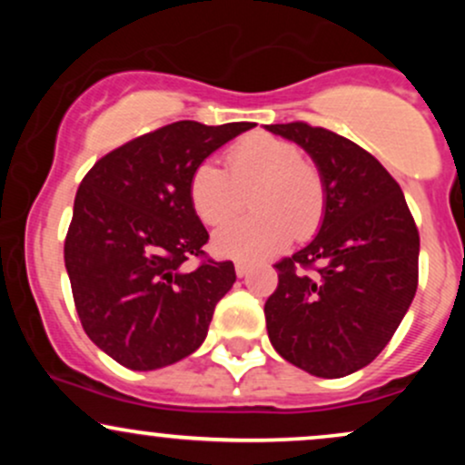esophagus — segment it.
<instances>
[{
	"instance_id": "esophagus-1",
	"label": "esophagus",
	"mask_w": 465,
	"mask_h": 465,
	"mask_svg": "<svg viewBox=\"0 0 465 465\" xmlns=\"http://www.w3.org/2000/svg\"><path fill=\"white\" fill-rule=\"evenodd\" d=\"M233 266H236V275L238 277H244L249 273V264L242 262V260H236V264H233Z\"/></svg>"
}]
</instances>
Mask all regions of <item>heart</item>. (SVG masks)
I'll list each match as a JSON object with an SVG mask.
<instances>
[{"instance_id": "b5f03b06", "label": "heart", "mask_w": 465, "mask_h": 465, "mask_svg": "<svg viewBox=\"0 0 465 465\" xmlns=\"http://www.w3.org/2000/svg\"><path fill=\"white\" fill-rule=\"evenodd\" d=\"M227 170L201 162L192 170L188 196L205 225L221 227L247 205L253 214L216 233L218 253L258 260L295 240H311L328 210V188L319 165L295 142L271 133H249L225 151Z\"/></svg>"}]
</instances>
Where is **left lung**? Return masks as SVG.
<instances>
[{"label": "left lung", "instance_id": "8db88e82", "mask_svg": "<svg viewBox=\"0 0 465 465\" xmlns=\"http://www.w3.org/2000/svg\"><path fill=\"white\" fill-rule=\"evenodd\" d=\"M323 173L328 210L308 247L275 262L264 303L277 354L319 378L359 371L385 350L418 291L420 233L398 181L348 137L308 122L266 126Z\"/></svg>", "mask_w": 465, "mask_h": 465}]
</instances>
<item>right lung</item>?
I'll return each mask as SVG.
<instances>
[{
    "label": "right lung",
    "instance_id": "1",
    "mask_svg": "<svg viewBox=\"0 0 465 465\" xmlns=\"http://www.w3.org/2000/svg\"><path fill=\"white\" fill-rule=\"evenodd\" d=\"M251 122L181 120L122 143L80 181L65 269L80 323L104 354L135 371L173 365L205 341L233 262L207 258L192 210V170ZM202 260L194 272L183 264Z\"/></svg>",
    "mask_w": 465,
    "mask_h": 465
}]
</instances>
